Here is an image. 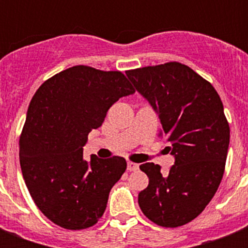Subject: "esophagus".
<instances>
[{"instance_id":"obj_1","label":"esophagus","mask_w":248,"mask_h":248,"mask_svg":"<svg viewBox=\"0 0 248 248\" xmlns=\"http://www.w3.org/2000/svg\"><path fill=\"white\" fill-rule=\"evenodd\" d=\"M127 170L128 171H136V170H139V165L135 162H127Z\"/></svg>"}]
</instances>
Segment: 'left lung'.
I'll return each instance as SVG.
<instances>
[{
    "label": "left lung",
    "mask_w": 248,
    "mask_h": 248,
    "mask_svg": "<svg viewBox=\"0 0 248 248\" xmlns=\"http://www.w3.org/2000/svg\"><path fill=\"white\" fill-rule=\"evenodd\" d=\"M126 75L158 114L159 138L175 157L165 175L159 165H140L149 184L138 202L159 227H181L203 211L223 179L231 138L223 103L211 83L177 62Z\"/></svg>",
    "instance_id": "1"
}]
</instances>
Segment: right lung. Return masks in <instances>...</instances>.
<instances>
[{"label": "right lung", "mask_w": 248, "mask_h": 248, "mask_svg": "<svg viewBox=\"0 0 248 248\" xmlns=\"http://www.w3.org/2000/svg\"><path fill=\"white\" fill-rule=\"evenodd\" d=\"M135 93L118 71L76 65L52 76L31 100L19 140L25 185L52 223L81 231L99 221L109 192L127 167L124 157L83 158V145L120 97Z\"/></svg>", "instance_id": "right-lung-1"}]
</instances>
